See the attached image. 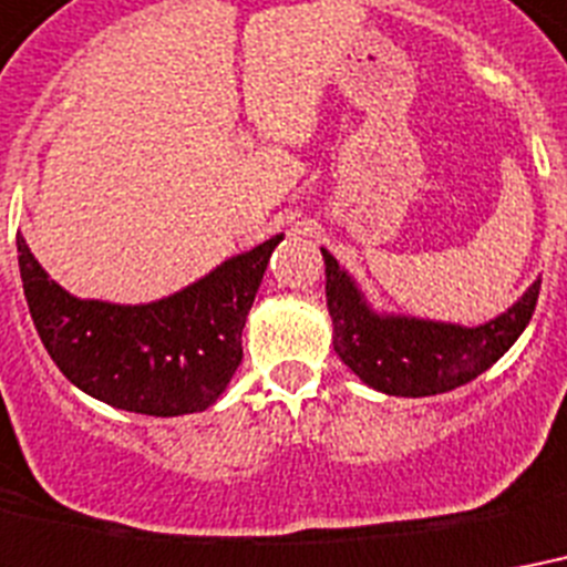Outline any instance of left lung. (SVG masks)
Masks as SVG:
<instances>
[{"instance_id": "8db88e82", "label": "left lung", "mask_w": 567, "mask_h": 567, "mask_svg": "<svg viewBox=\"0 0 567 567\" xmlns=\"http://www.w3.org/2000/svg\"><path fill=\"white\" fill-rule=\"evenodd\" d=\"M322 257L333 352L363 384L388 396H434L482 375L524 333L542 289L538 278L506 313L467 328L420 316L381 313L331 251L322 248Z\"/></svg>"}]
</instances>
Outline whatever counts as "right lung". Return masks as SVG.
I'll use <instances>...</instances> for the list:
<instances>
[{
  "label": "right lung",
  "instance_id": "right-lung-1",
  "mask_svg": "<svg viewBox=\"0 0 567 567\" xmlns=\"http://www.w3.org/2000/svg\"><path fill=\"white\" fill-rule=\"evenodd\" d=\"M284 234L227 257L195 284L147 305L76 298L17 234L20 278L41 343L70 384L147 416L197 414L243 363V328Z\"/></svg>",
  "mask_w": 567,
  "mask_h": 567
}]
</instances>
